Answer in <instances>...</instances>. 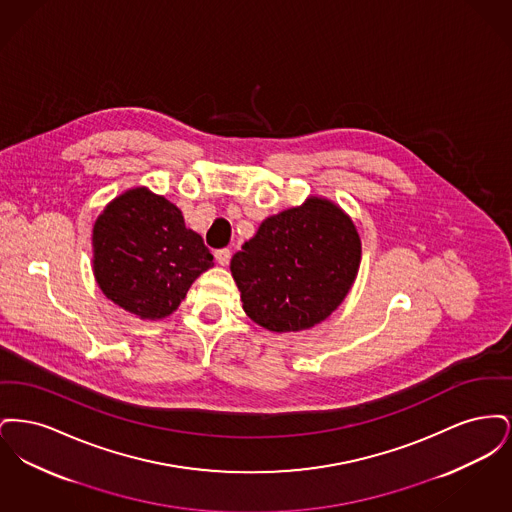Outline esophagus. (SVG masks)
I'll use <instances>...</instances> for the list:
<instances>
[{"instance_id": "34e87169", "label": "esophagus", "mask_w": 512, "mask_h": 512, "mask_svg": "<svg viewBox=\"0 0 512 512\" xmlns=\"http://www.w3.org/2000/svg\"><path fill=\"white\" fill-rule=\"evenodd\" d=\"M215 259H217L220 267H226L228 261H230V249H217L215 251Z\"/></svg>"}]
</instances>
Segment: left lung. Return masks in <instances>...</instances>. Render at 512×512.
<instances>
[{
    "mask_svg": "<svg viewBox=\"0 0 512 512\" xmlns=\"http://www.w3.org/2000/svg\"><path fill=\"white\" fill-rule=\"evenodd\" d=\"M361 263L359 232L334 201L309 197L261 222L230 270L247 317L270 332H299L330 317Z\"/></svg>",
    "mask_w": 512,
    "mask_h": 512,
    "instance_id": "1",
    "label": "left lung"
}]
</instances>
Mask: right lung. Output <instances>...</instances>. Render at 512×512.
<instances>
[{"mask_svg": "<svg viewBox=\"0 0 512 512\" xmlns=\"http://www.w3.org/2000/svg\"><path fill=\"white\" fill-rule=\"evenodd\" d=\"M92 245L101 292L144 320L169 317L195 278L213 267L211 251L186 228L182 211L147 188L126 190L103 209Z\"/></svg>", "mask_w": 512, "mask_h": 512, "instance_id": "obj_1", "label": "right lung"}]
</instances>
